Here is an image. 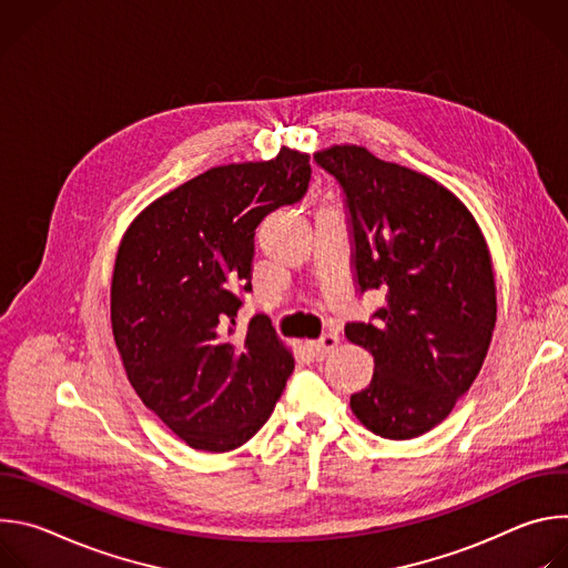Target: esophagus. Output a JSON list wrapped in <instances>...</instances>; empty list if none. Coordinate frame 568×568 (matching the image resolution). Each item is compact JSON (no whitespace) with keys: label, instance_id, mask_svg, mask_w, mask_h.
I'll return each mask as SVG.
<instances>
[{"label":"esophagus","instance_id":"34e87169","mask_svg":"<svg viewBox=\"0 0 568 568\" xmlns=\"http://www.w3.org/2000/svg\"><path fill=\"white\" fill-rule=\"evenodd\" d=\"M337 344H339L337 333H326L318 342H310V344H307V351H310V355H312L316 362H321V359H326V357L331 355V351H335Z\"/></svg>","mask_w":568,"mask_h":568}]
</instances>
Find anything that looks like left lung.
<instances>
[{"label":"left lung","instance_id":"left-lung-1","mask_svg":"<svg viewBox=\"0 0 568 568\" xmlns=\"http://www.w3.org/2000/svg\"><path fill=\"white\" fill-rule=\"evenodd\" d=\"M344 195L357 290H379L373 321L346 323L375 359L351 409L373 434L409 440L440 425L488 355L497 287L485 237L467 206L436 180L362 145L314 152Z\"/></svg>","mask_w":568,"mask_h":568}]
</instances>
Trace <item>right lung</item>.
I'll use <instances>...</instances> for the list:
<instances>
[{"label":"right lung","mask_w":568,"mask_h":568,"mask_svg":"<svg viewBox=\"0 0 568 568\" xmlns=\"http://www.w3.org/2000/svg\"><path fill=\"white\" fill-rule=\"evenodd\" d=\"M310 154L211 169L145 206L112 274V333L145 407L189 447L231 452L272 416L294 357L267 314L237 328L256 226L298 202Z\"/></svg>","instance_id":"right-lung-1"}]
</instances>
